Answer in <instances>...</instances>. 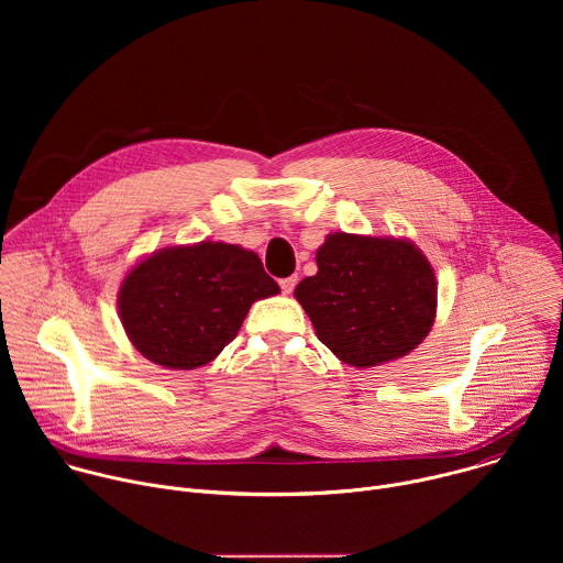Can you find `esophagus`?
Returning a JSON list of instances; mask_svg holds the SVG:
<instances>
[{
    "mask_svg": "<svg viewBox=\"0 0 563 563\" xmlns=\"http://www.w3.org/2000/svg\"><path fill=\"white\" fill-rule=\"evenodd\" d=\"M296 276H287V278H283L280 280V289H283V294H291L294 291V287H296Z\"/></svg>",
    "mask_w": 563,
    "mask_h": 563,
    "instance_id": "34e87169",
    "label": "esophagus"
}]
</instances>
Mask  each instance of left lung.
I'll list each match as a JSON object with an SVG mask.
<instances>
[{
    "mask_svg": "<svg viewBox=\"0 0 563 563\" xmlns=\"http://www.w3.org/2000/svg\"><path fill=\"white\" fill-rule=\"evenodd\" d=\"M316 276L294 296L318 341L343 363L374 367L412 352L437 313V280L408 240L332 233L316 252Z\"/></svg>",
    "mask_w": 563,
    "mask_h": 563,
    "instance_id": "obj_1",
    "label": "left lung"
}]
</instances>
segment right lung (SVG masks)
<instances>
[{"label":"right lung","mask_w":563,"mask_h":563,"mask_svg":"<svg viewBox=\"0 0 563 563\" xmlns=\"http://www.w3.org/2000/svg\"><path fill=\"white\" fill-rule=\"evenodd\" d=\"M278 291L254 252L205 240L167 247L135 265L118 305L142 356L169 369H194L235 339L254 300Z\"/></svg>","instance_id":"1"}]
</instances>
